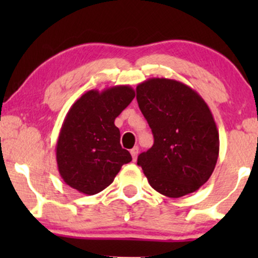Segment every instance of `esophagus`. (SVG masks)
Wrapping results in <instances>:
<instances>
[{
	"instance_id": "34e87169",
	"label": "esophagus",
	"mask_w": 258,
	"mask_h": 258,
	"mask_svg": "<svg viewBox=\"0 0 258 258\" xmlns=\"http://www.w3.org/2000/svg\"><path fill=\"white\" fill-rule=\"evenodd\" d=\"M138 154H139V148L138 147H133L131 149V155H132L133 161H136V160H137Z\"/></svg>"
}]
</instances>
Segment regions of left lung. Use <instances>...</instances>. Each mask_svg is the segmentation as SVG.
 Returning a JSON list of instances; mask_svg holds the SVG:
<instances>
[{
  "instance_id": "1",
  "label": "left lung",
  "mask_w": 258,
  "mask_h": 258,
  "mask_svg": "<svg viewBox=\"0 0 258 258\" xmlns=\"http://www.w3.org/2000/svg\"><path fill=\"white\" fill-rule=\"evenodd\" d=\"M137 102L154 135V144L139 154L152 188L168 198L197 191L214 172L220 136L209 105L193 88L165 78L137 86Z\"/></svg>"
}]
</instances>
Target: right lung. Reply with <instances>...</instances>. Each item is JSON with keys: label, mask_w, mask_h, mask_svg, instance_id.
Segmentation results:
<instances>
[{"label": "right lung", "mask_w": 258, "mask_h": 258, "mask_svg": "<svg viewBox=\"0 0 258 258\" xmlns=\"http://www.w3.org/2000/svg\"><path fill=\"white\" fill-rule=\"evenodd\" d=\"M128 85L87 91L65 116L55 146L58 171L68 185L86 195L104 190L132 160L120 144L114 121L132 99Z\"/></svg>", "instance_id": "add662e5"}]
</instances>
